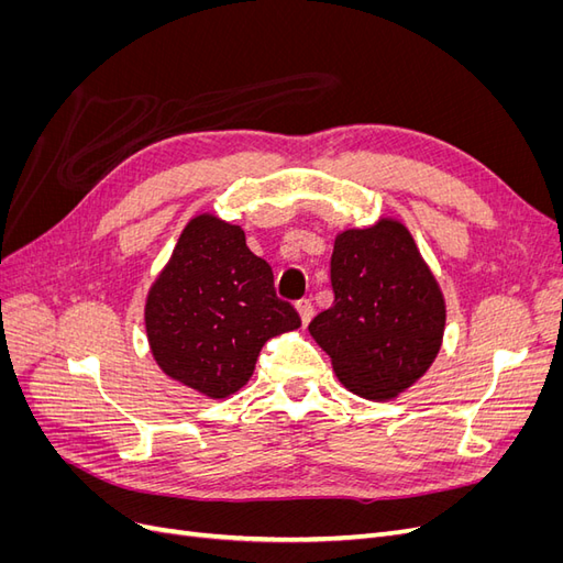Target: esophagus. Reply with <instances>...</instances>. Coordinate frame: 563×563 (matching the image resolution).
<instances>
[{
    "instance_id": "34e87169",
    "label": "esophagus",
    "mask_w": 563,
    "mask_h": 563,
    "mask_svg": "<svg viewBox=\"0 0 563 563\" xmlns=\"http://www.w3.org/2000/svg\"><path fill=\"white\" fill-rule=\"evenodd\" d=\"M296 310H298V314H300V321H302V323H308V321L312 319V312H314V308H312V302H310L308 298H302V300H298V302H296Z\"/></svg>"
}]
</instances>
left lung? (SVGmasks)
Instances as JSON below:
<instances>
[{"instance_id": "1", "label": "left lung", "mask_w": 563, "mask_h": 563, "mask_svg": "<svg viewBox=\"0 0 563 563\" xmlns=\"http://www.w3.org/2000/svg\"><path fill=\"white\" fill-rule=\"evenodd\" d=\"M331 286L333 305L308 329L338 380L373 401L411 387L434 362L446 323L444 296L411 232L389 218L340 232Z\"/></svg>"}]
</instances>
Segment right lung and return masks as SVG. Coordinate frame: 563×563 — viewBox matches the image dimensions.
<instances>
[{
	"label": "right lung",
	"mask_w": 563,
	"mask_h": 563,
	"mask_svg": "<svg viewBox=\"0 0 563 563\" xmlns=\"http://www.w3.org/2000/svg\"><path fill=\"white\" fill-rule=\"evenodd\" d=\"M152 354L166 376L211 399L246 385L272 335L300 327L291 302L277 298L272 267L240 225L197 216L145 305Z\"/></svg>",
	"instance_id": "right-lung-1"
}]
</instances>
